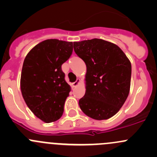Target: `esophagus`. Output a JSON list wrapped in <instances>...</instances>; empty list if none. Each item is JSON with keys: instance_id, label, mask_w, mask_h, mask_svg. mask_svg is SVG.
<instances>
[{"instance_id": "34e87169", "label": "esophagus", "mask_w": 157, "mask_h": 157, "mask_svg": "<svg viewBox=\"0 0 157 157\" xmlns=\"http://www.w3.org/2000/svg\"><path fill=\"white\" fill-rule=\"evenodd\" d=\"M80 79H77V80H76L75 82H74V83H72V84H71V86H72V87H76V86H77V85L79 84V83H80Z\"/></svg>"}]
</instances>
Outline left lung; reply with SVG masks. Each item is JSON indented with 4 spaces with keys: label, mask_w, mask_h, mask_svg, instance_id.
<instances>
[{
    "label": "left lung",
    "mask_w": 157,
    "mask_h": 157,
    "mask_svg": "<svg viewBox=\"0 0 157 157\" xmlns=\"http://www.w3.org/2000/svg\"><path fill=\"white\" fill-rule=\"evenodd\" d=\"M74 48L86 66V93L79 100L80 109L93 119H108L129 94L131 62L118 45L100 39L74 42Z\"/></svg>",
    "instance_id": "obj_1"
}]
</instances>
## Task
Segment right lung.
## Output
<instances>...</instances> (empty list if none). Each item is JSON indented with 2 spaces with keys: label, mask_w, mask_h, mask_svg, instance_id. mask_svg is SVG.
Wrapping results in <instances>:
<instances>
[{
  "label": "right lung",
  "mask_w": 157,
  "mask_h": 157,
  "mask_svg": "<svg viewBox=\"0 0 157 157\" xmlns=\"http://www.w3.org/2000/svg\"><path fill=\"white\" fill-rule=\"evenodd\" d=\"M73 52V42L48 39L27 54L20 79L22 95L36 117L46 123L59 119L71 87L61 70Z\"/></svg>",
  "instance_id": "right-lung-1"
}]
</instances>
